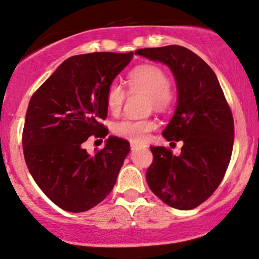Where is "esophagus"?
Listing matches in <instances>:
<instances>
[{
  "label": "esophagus",
  "instance_id": "esophagus-1",
  "mask_svg": "<svg viewBox=\"0 0 259 259\" xmlns=\"http://www.w3.org/2000/svg\"><path fill=\"white\" fill-rule=\"evenodd\" d=\"M141 144H138V143H136V142H131V148L132 149H138V148H141Z\"/></svg>",
  "mask_w": 259,
  "mask_h": 259
}]
</instances>
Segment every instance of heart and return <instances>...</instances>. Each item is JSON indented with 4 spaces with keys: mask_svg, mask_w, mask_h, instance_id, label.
Masks as SVG:
<instances>
[{
    "mask_svg": "<svg viewBox=\"0 0 259 259\" xmlns=\"http://www.w3.org/2000/svg\"><path fill=\"white\" fill-rule=\"evenodd\" d=\"M127 86L131 93H143L151 97V106L164 111L171 102L170 79L162 68L157 65L137 66L127 75ZM127 90L119 82H111L106 90V105L111 113H118L126 101ZM157 124L152 119L124 118L113 124L116 136L132 142H143Z\"/></svg>",
    "mask_w": 259,
    "mask_h": 259,
    "instance_id": "b5f03b06",
    "label": "heart"
}]
</instances>
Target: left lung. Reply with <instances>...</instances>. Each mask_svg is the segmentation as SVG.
<instances>
[{
	"label": "left lung",
	"instance_id": "obj_1",
	"mask_svg": "<svg viewBox=\"0 0 259 259\" xmlns=\"http://www.w3.org/2000/svg\"><path fill=\"white\" fill-rule=\"evenodd\" d=\"M136 54L166 64L178 86V106L164 130L168 141H183L180 155L152 146L149 189L178 210H191L215 193L227 170L235 126L231 108L212 69L180 46L138 49Z\"/></svg>",
	"mask_w": 259,
	"mask_h": 259
}]
</instances>
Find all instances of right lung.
I'll return each instance as SVG.
<instances>
[{
    "instance_id": "obj_1",
    "label": "right lung",
    "mask_w": 259,
    "mask_h": 259,
    "mask_svg": "<svg viewBox=\"0 0 259 259\" xmlns=\"http://www.w3.org/2000/svg\"><path fill=\"white\" fill-rule=\"evenodd\" d=\"M132 57V52L74 55L30 97L22 133L24 159L40 190L63 210H90L113 189L130 142L110 136L93 155L84 143L107 136L101 122L107 117V86Z\"/></svg>"
}]
</instances>
